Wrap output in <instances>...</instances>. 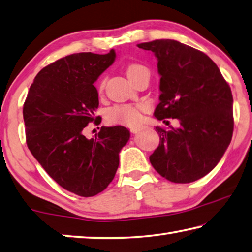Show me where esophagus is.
Segmentation results:
<instances>
[{
    "label": "esophagus",
    "instance_id": "obj_1",
    "mask_svg": "<svg viewBox=\"0 0 252 252\" xmlns=\"http://www.w3.org/2000/svg\"><path fill=\"white\" fill-rule=\"evenodd\" d=\"M140 129H142V127H133V128H129L130 133H133V134L138 133V131H139Z\"/></svg>",
    "mask_w": 252,
    "mask_h": 252
}]
</instances>
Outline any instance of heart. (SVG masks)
Masks as SVG:
<instances>
[{
    "instance_id": "obj_1",
    "label": "heart",
    "mask_w": 252,
    "mask_h": 252,
    "mask_svg": "<svg viewBox=\"0 0 252 252\" xmlns=\"http://www.w3.org/2000/svg\"><path fill=\"white\" fill-rule=\"evenodd\" d=\"M143 73H149L148 69L145 66L140 64H130L127 66L126 75L129 78V81L139 76ZM104 88V81L99 83L98 90L101 91ZM145 105L143 104H124L116 105L114 107L109 108L106 113V119L112 124H121L125 126H135L142 119V114L145 112Z\"/></svg>"
}]
</instances>
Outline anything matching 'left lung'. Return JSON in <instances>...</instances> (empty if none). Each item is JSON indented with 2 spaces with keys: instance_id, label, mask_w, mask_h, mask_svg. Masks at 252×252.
Listing matches in <instances>:
<instances>
[{
  "instance_id": "8db88e82",
  "label": "left lung",
  "mask_w": 252,
  "mask_h": 252,
  "mask_svg": "<svg viewBox=\"0 0 252 252\" xmlns=\"http://www.w3.org/2000/svg\"><path fill=\"white\" fill-rule=\"evenodd\" d=\"M155 53L160 74L158 121L177 118L179 128L156 127L160 142L149 160L171 183L187 184L213 170L231 142L232 94L205 53L174 39L137 44Z\"/></svg>"
}]
</instances>
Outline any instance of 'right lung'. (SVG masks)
<instances>
[{"instance_id":"obj_1","label":"right lung","mask_w":252,"mask_h":252,"mask_svg":"<svg viewBox=\"0 0 252 252\" xmlns=\"http://www.w3.org/2000/svg\"><path fill=\"white\" fill-rule=\"evenodd\" d=\"M107 54L76 53L39 70L23 106L26 144L41 166L66 190L93 197L107 188L129 139L123 126L101 127L95 138L83 129L96 122L98 93L93 85L114 63Z\"/></svg>"}]
</instances>
